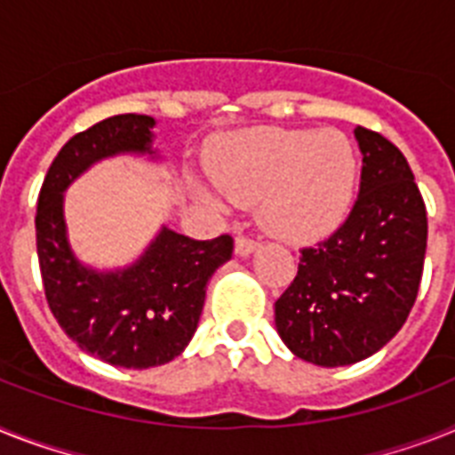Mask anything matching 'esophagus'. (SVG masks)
Instances as JSON below:
<instances>
[{
	"label": "esophagus",
	"mask_w": 455,
	"mask_h": 455,
	"mask_svg": "<svg viewBox=\"0 0 455 455\" xmlns=\"http://www.w3.org/2000/svg\"><path fill=\"white\" fill-rule=\"evenodd\" d=\"M258 246H260V243L255 242V239H251V236H236L235 253L243 258V255H251L253 251H258Z\"/></svg>",
	"instance_id": "1"
}]
</instances>
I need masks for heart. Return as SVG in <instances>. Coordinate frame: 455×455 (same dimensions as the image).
I'll return each instance as SVG.
<instances>
[{
    "mask_svg": "<svg viewBox=\"0 0 455 455\" xmlns=\"http://www.w3.org/2000/svg\"><path fill=\"white\" fill-rule=\"evenodd\" d=\"M209 176L235 204H258L260 220L288 242H309L328 235L354 204L358 153L337 130L253 127L213 146ZM195 197L220 209L206 188L193 186Z\"/></svg>",
    "mask_w": 455,
    "mask_h": 455,
    "instance_id": "obj_1",
    "label": "heart"
}]
</instances>
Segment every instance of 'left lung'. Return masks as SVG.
Returning a JSON list of instances; mask_svg holds the SVG:
<instances>
[{
  "label": "left lung",
  "instance_id": "left-lung-1",
  "mask_svg": "<svg viewBox=\"0 0 455 455\" xmlns=\"http://www.w3.org/2000/svg\"><path fill=\"white\" fill-rule=\"evenodd\" d=\"M360 193L344 225L302 249L298 276L274 304L276 332L298 358L354 365L384 348L407 321L426 258V204L395 144L354 130Z\"/></svg>",
  "mask_w": 455,
  "mask_h": 455
}]
</instances>
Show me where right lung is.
Masks as SVG:
<instances>
[{"instance_id":"add662e5","label":"right lung","mask_w":455,"mask_h":455,"mask_svg":"<svg viewBox=\"0 0 455 455\" xmlns=\"http://www.w3.org/2000/svg\"><path fill=\"white\" fill-rule=\"evenodd\" d=\"M156 118L111 116L78 132L48 167L36 202V253L52 316L85 354L127 370L164 365L193 339L206 283L232 258V236L197 242L160 228L127 267L95 269L78 260L67 235L65 193L100 160L148 156Z\"/></svg>"}]
</instances>
